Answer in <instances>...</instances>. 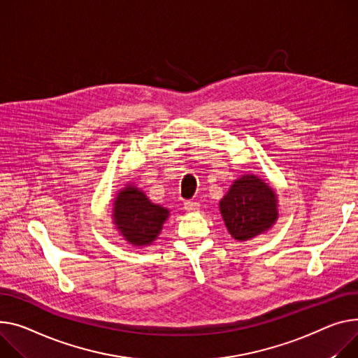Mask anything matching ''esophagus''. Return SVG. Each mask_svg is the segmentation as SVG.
I'll use <instances>...</instances> for the list:
<instances>
[{
    "mask_svg": "<svg viewBox=\"0 0 358 358\" xmlns=\"http://www.w3.org/2000/svg\"><path fill=\"white\" fill-rule=\"evenodd\" d=\"M199 208H200V204L196 203V201H185V203H184V210H185V211L194 213V211H199Z\"/></svg>",
    "mask_w": 358,
    "mask_h": 358,
    "instance_id": "1",
    "label": "esophagus"
}]
</instances>
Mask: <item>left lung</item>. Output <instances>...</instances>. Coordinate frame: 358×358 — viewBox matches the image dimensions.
<instances>
[{"label": "left lung", "instance_id": "obj_1", "mask_svg": "<svg viewBox=\"0 0 358 358\" xmlns=\"http://www.w3.org/2000/svg\"><path fill=\"white\" fill-rule=\"evenodd\" d=\"M219 206L229 233L239 242L265 233L278 220L273 188L253 174L237 178Z\"/></svg>", "mask_w": 358, "mask_h": 358}]
</instances>
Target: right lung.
<instances>
[{
    "label": "right lung",
    "mask_w": 358,
    "mask_h": 358,
    "mask_svg": "<svg viewBox=\"0 0 358 358\" xmlns=\"http://www.w3.org/2000/svg\"><path fill=\"white\" fill-rule=\"evenodd\" d=\"M170 216V210L148 200L138 187L128 184L113 203V223L125 241L134 246L151 245Z\"/></svg>",
    "instance_id": "add662e5"
}]
</instances>
